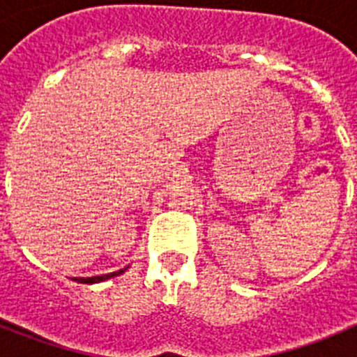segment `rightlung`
Masks as SVG:
<instances>
[{"label": "right lung", "mask_w": 357, "mask_h": 357, "mask_svg": "<svg viewBox=\"0 0 357 357\" xmlns=\"http://www.w3.org/2000/svg\"><path fill=\"white\" fill-rule=\"evenodd\" d=\"M127 268H123V270H118V272H112V273H107V275H98V277H87V279H84V277H75L73 280H77V282H80V284H94V282H102V280H107L110 279V277H116V275H121L123 272H125Z\"/></svg>", "instance_id": "add662e5"}]
</instances>
